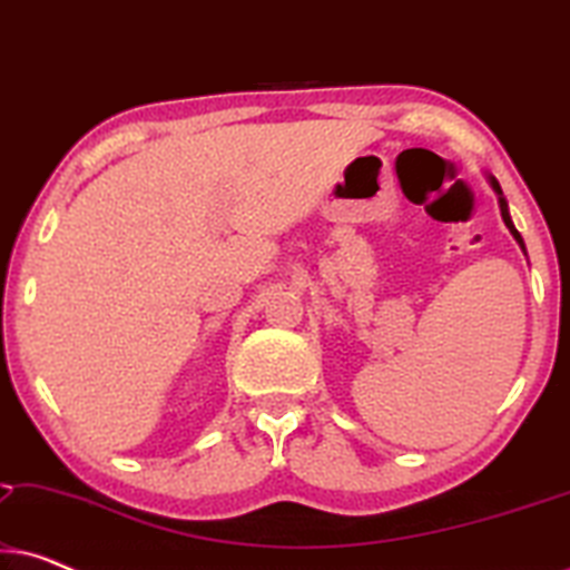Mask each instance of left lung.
Instances as JSON below:
<instances>
[{
  "label": "left lung",
  "mask_w": 570,
  "mask_h": 570,
  "mask_svg": "<svg viewBox=\"0 0 570 570\" xmlns=\"http://www.w3.org/2000/svg\"><path fill=\"white\" fill-rule=\"evenodd\" d=\"M490 184H493V189L498 191V202H501V215H503V223H505V225H509V230L513 233V238H517V240H519V244H521V248H524V240H521V236H519V230H517V228H513V223H511V217H509V205H505V199H503L501 184H498V181H495V178H490Z\"/></svg>",
  "instance_id": "1"
}]
</instances>
